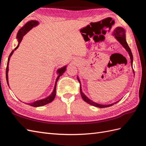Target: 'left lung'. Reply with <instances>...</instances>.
Here are the masks:
<instances>
[{
	"instance_id": "obj_1",
	"label": "left lung",
	"mask_w": 146,
	"mask_h": 146,
	"mask_svg": "<svg viewBox=\"0 0 146 146\" xmlns=\"http://www.w3.org/2000/svg\"><path fill=\"white\" fill-rule=\"evenodd\" d=\"M113 35H114V37H115V38L117 39V40L119 41V42L120 43L123 47H124V48L127 50V52L129 53V55L130 56V60H131V66H133V55H132V53H131L130 48L129 45H128V44L126 41L125 30L121 27H117L114 30ZM133 72L134 76H135V72H134L133 69ZM77 79H78V82L80 83V79H79L78 76H77ZM80 94H81V96H82L83 100L84 101H85L86 103L89 104L90 105H91L92 106H94V107H98V108L109 107H111V106L113 105L114 104H117L118 102L119 101V100H118L117 102H114V103H113L111 104H108V105L99 104H98V103H96V102H94L90 100L89 98H88L87 96H86L85 95V94H84L83 92H82L81 85H80Z\"/></svg>"
}]
</instances>
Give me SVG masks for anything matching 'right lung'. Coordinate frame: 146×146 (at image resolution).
<instances>
[{
    "mask_svg": "<svg viewBox=\"0 0 146 146\" xmlns=\"http://www.w3.org/2000/svg\"><path fill=\"white\" fill-rule=\"evenodd\" d=\"M39 22L38 21H30L29 22H27L23 27H22L19 31L17 33V36H16V38L17 39V41H18V44H17V47L15 48V50H16L17 48H18L19 44L21 43V42L23 40V38L24 37V36L25 35L27 34L29 31L32 29L33 27H36L38 25H39ZM13 52H14V50H13L11 54L9 55V57H8V62H7V69H6V79H7V84L8 86H9V83H8V64H9V61H10V59L11 58V55H13ZM66 67H67V65L63 66L61 68L58 69L57 70V74H58V77H57L56 81H55V86H54V89L53 90L52 92L51 93L50 95L48 96V97H47L45 99H42L41 100H38L32 103H29L27 104L28 105L32 106V107H42L43 105H45L46 104H49L50 102L54 100L55 96H56V83L58 82V79L60 78V76H62L63 74V73L66 71Z\"/></svg>",
    "mask_w": 146,
    "mask_h": 146,
    "instance_id": "obj_1",
    "label": "right lung"
}]
</instances>
